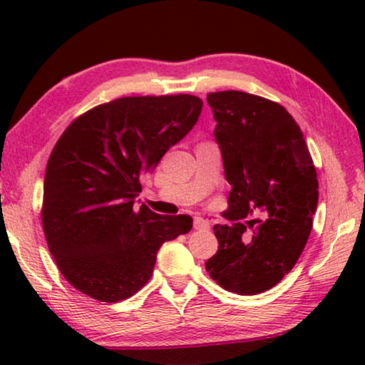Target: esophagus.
Listing matches in <instances>:
<instances>
[{
    "label": "esophagus",
    "instance_id": "34e87169",
    "mask_svg": "<svg viewBox=\"0 0 365 365\" xmlns=\"http://www.w3.org/2000/svg\"><path fill=\"white\" fill-rule=\"evenodd\" d=\"M193 228L195 230H209V222L201 219V217H195L193 219Z\"/></svg>",
    "mask_w": 365,
    "mask_h": 365
}]
</instances>
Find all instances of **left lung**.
Returning a JSON list of instances; mask_svg holds the SVG:
<instances>
[{"mask_svg":"<svg viewBox=\"0 0 365 365\" xmlns=\"http://www.w3.org/2000/svg\"><path fill=\"white\" fill-rule=\"evenodd\" d=\"M207 103L232 185L224 215L233 224L214 225L219 250L206 270L227 292L264 293L294 267L307 243L319 201L317 172L299 125L279 103L235 90L209 93ZM256 212L266 220L250 240L239 220Z\"/></svg>","mask_w":365,"mask_h":365,"instance_id":"left-lung-1","label":"left lung"}]
</instances>
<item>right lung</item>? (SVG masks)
I'll return each instance as SVG.
<instances>
[{
    "mask_svg": "<svg viewBox=\"0 0 365 365\" xmlns=\"http://www.w3.org/2000/svg\"><path fill=\"white\" fill-rule=\"evenodd\" d=\"M197 96H127L77 117L48 159L41 222L61 274L90 298L127 299L151 279L158 251L190 215L135 205L140 177L197 122Z\"/></svg>",
    "mask_w": 365,
    "mask_h": 365,
    "instance_id": "obj_1",
    "label": "right lung"
}]
</instances>
